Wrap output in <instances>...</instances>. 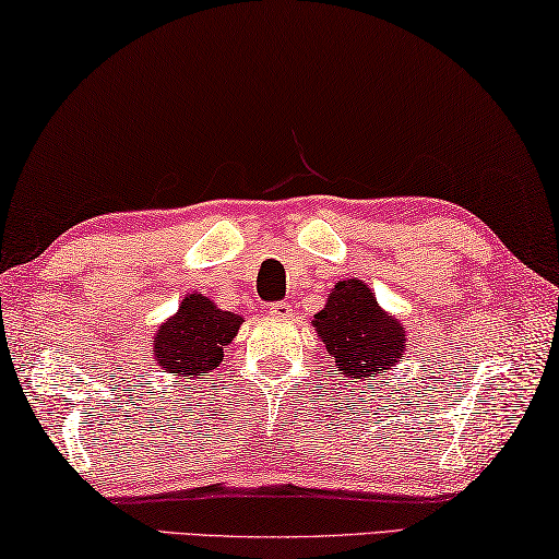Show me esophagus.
<instances>
[{
	"label": "esophagus",
	"mask_w": 559,
	"mask_h": 559,
	"mask_svg": "<svg viewBox=\"0 0 559 559\" xmlns=\"http://www.w3.org/2000/svg\"><path fill=\"white\" fill-rule=\"evenodd\" d=\"M269 313L273 318H288L290 316V304H288V300H276V304L269 306Z\"/></svg>",
	"instance_id": "1"
}]
</instances>
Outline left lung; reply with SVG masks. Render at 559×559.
<instances>
[{
	"label": "left lung",
	"mask_w": 559,
	"mask_h": 559,
	"mask_svg": "<svg viewBox=\"0 0 559 559\" xmlns=\"http://www.w3.org/2000/svg\"><path fill=\"white\" fill-rule=\"evenodd\" d=\"M313 325L341 376L350 383H380V376L403 358L407 345L397 318L380 311L370 288L356 278L341 281L333 288Z\"/></svg>",
	"instance_id": "obj_1"
}]
</instances>
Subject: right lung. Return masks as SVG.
<instances>
[{"label": "right lung", "instance_id": "add662e5", "mask_svg": "<svg viewBox=\"0 0 559 559\" xmlns=\"http://www.w3.org/2000/svg\"><path fill=\"white\" fill-rule=\"evenodd\" d=\"M241 323V316L221 311L206 296H186L179 313L158 328L156 362L164 373H179L181 378L214 370L224 360V345L234 341Z\"/></svg>", "mask_w": 559, "mask_h": 559}]
</instances>
